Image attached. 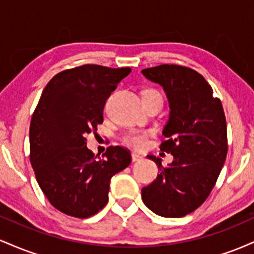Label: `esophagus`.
Returning a JSON list of instances; mask_svg holds the SVG:
<instances>
[{"label": "esophagus", "mask_w": 254, "mask_h": 254, "mask_svg": "<svg viewBox=\"0 0 254 254\" xmlns=\"http://www.w3.org/2000/svg\"><path fill=\"white\" fill-rule=\"evenodd\" d=\"M131 159H132V162H137V161H141L142 156L138 155V154L132 153V154H131Z\"/></svg>", "instance_id": "34e87169"}]
</instances>
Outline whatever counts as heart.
<instances>
[{
  "label": "heart",
  "instance_id": "b5f03b06",
  "mask_svg": "<svg viewBox=\"0 0 254 254\" xmlns=\"http://www.w3.org/2000/svg\"><path fill=\"white\" fill-rule=\"evenodd\" d=\"M143 100H151V99H160L162 100L161 94L154 88H147L142 93ZM149 132L145 130H127L121 133L119 138L127 147L133 149H142L147 145Z\"/></svg>",
  "mask_w": 254,
  "mask_h": 254
}]
</instances>
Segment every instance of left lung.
I'll return each mask as SVG.
<instances>
[{
    "label": "left lung",
    "mask_w": 254,
    "mask_h": 254,
    "mask_svg": "<svg viewBox=\"0 0 254 254\" xmlns=\"http://www.w3.org/2000/svg\"><path fill=\"white\" fill-rule=\"evenodd\" d=\"M161 84L170 101V119L160 149L173 155L167 167L148 155L160 173L142 189V200L164 217H183L205 202L216 184L228 151L227 123L221 100L199 72L177 64L142 70Z\"/></svg>",
    "instance_id": "1"
}]
</instances>
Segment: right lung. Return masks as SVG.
Here are the masks:
<instances>
[{"label":"right lung","instance_id":"obj_1","mask_svg":"<svg viewBox=\"0 0 254 254\" xmlns=\"http://www.w3.org/2000/svg\"><path fill=\"white\" fill-rule=\"evenodd\" d=\"M131 68L84 64L49 81L30 125V161L52 206L87 218L109 202L110 180L131 162L130 150L110 145L103 159L87 148L86 136L104 122V107Z\"/></svg>","mask_w":254,"mask_h":254}]
</instances>
